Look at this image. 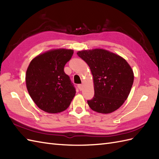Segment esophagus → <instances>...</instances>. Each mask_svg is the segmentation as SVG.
Returning <instances> with one entry per match:
<instances>
[{
	"label": "esophagus",
	"mask_w": 159,
	"mask_h": 159,
	"mask_svg": "<svg viewBox=\"0 0 159 159\" xmlns=\"http://www.w3.org/2000/svg\"><path fill=\"white\" fill-rule=\"evenodd\" d=\"M83 85L82 84H78V88H79V89L80 90V91H81L83 89Z\"/></svg>",
	"instance_id": "34e87169"
}]
</instances>
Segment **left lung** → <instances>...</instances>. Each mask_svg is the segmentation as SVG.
Listing matches in <instances>:
<instances>
[{
    "mask_svg": "<svg viewBox=\"0 0 159 159\" xmlns=\"http://www.w3.org/2000/svg\"><path fill=\"white\" fill-rule=\"evenodd\" d=\"M89 66L93 77L94 96L87 104L94 111L108 114L119 108L129 95L134 72L127 61L104 49L77 53Z\"/></svg>",
    "mask_w": 159,
    "mask_h": 159,
    "instance_id": "obj_1",
    "label": "left lung"
}]
</instances>
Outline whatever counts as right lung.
<instances>
[{"label": "right lung", "instance_id": "1", "mask_svg": "<svg viewBox=\"0 0 159 159\" xmlns=\"http://www.w3.org/2000/svg\"><path fill=\"white\" fill-rule=\"evenodd\" d=\"M73 53L71 49H54L38 55L30 63L25 75L27 89L43 111H64L75 97L76 89L64 72V66Z\"/></svg>", "mask_w": 159, "mask_h": 159}]
</instances>
